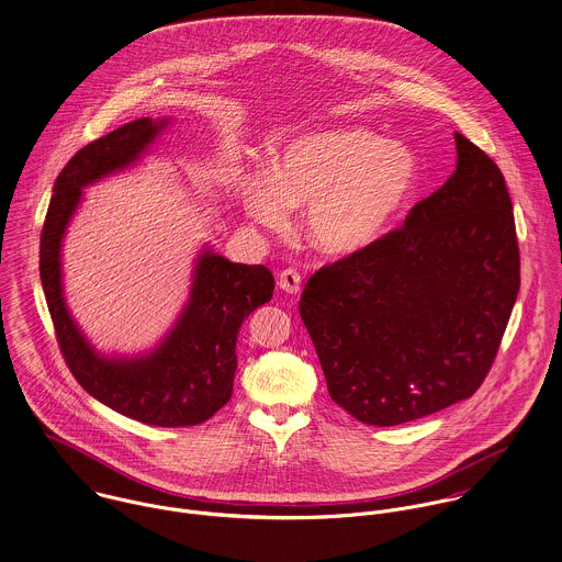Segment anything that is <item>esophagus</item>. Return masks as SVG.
I'll return each instance as SVG.
<instances>
[{
  "label": "esophagus",
  "mask_w": 562,
  "mask_h": 562,
  "mask_svg": "<svg viewBox=\"0 0 562 562\" xmlns=\"http://www.w3.org/2000/svg\"><path fill=\"white\" fill-rule=\"evenodd\" d=\"M278 286H280L284 293L297 295L300 289H302V276H300V271L293 269V267L282 269L280 276H278Z\"/></svg>",
  "instance_id": "1"
}]
</instances>
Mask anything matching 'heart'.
Returning a JSON list of instances; mask_svg holds the SVG:
<instances>
[{"label":"heart","instance_id":"obj_1","mask_svg":"<svg viewBox=\"0 0 562 562\" xmlns=\"http://www.w3.org/2000/svg\"><path fill=\"white\" fill-rule=\"evenodd\" d=\"M418 186V157L396 139L362 126L295 135L271 150V170L246 168L239 195L254 222L284 231L291 206H306L316 250L349 256L379 241Z\"/></svg>","mask_w":562,"mask_h":562}]
</instances>
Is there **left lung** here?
<instances>
[{"instance_id":"left-lung-1","label":"left lung","mask_w":562,"mask_h":562,"mask_svg":"<svg viewBox=\"0 0 562 562\" xmlns=\"http://www.w3.org/2000/svg\"><path fill=\"white\" fill-rule=\"evenodd\" d=\"M457 170L401 228L321 267L302 293L334 403L374 427L470 398L519 291L510 195L496 161L454 133Z\"/></svg>"}]
</instances>
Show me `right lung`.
Listing matches in <instances>:
<instances>
[{
	"instance_id": "right-lung-1",
	"label": "right lung",
	"mask_w": 562,
	"mask_h": 562,
	"mask_svg": "<svg viewBox=\"0 0 562 562\" xmlns=\"http://www.w3.org/2000/svg\"><path fill=\"white\" fill-rule=\"evenodd\" d=\"M164 125L166 121H133L90 142L64 166L41 233V282L64 362L88 394L144 425L195 427L233 396L241 323L273 295L276 284L267 267L202 251L189 304L175 329L150 356L135 360L94 353L63 297L60 244L81 188L133 164Z\"/></svg>"
}]
</instances>
